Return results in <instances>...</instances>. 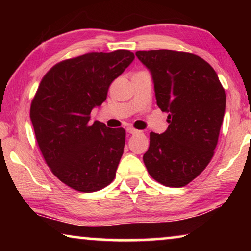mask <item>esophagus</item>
Instances as JSON below:
<instances>
[{
  "instance_id": "34e87169",
  "label": "esophagus",
  "mask_w": 251,
  "mask_h": 251,
  "mask_svg": "<svg viewBox=\"0 0 251 251\" xmlns=\"http://www.w3.org/2000/svg\"><path fill=\"white\" fill-rule=\"evenodd\" d=\"M126 131H127V133H128V134H131V135H133V134H137L139 130H137V129L133 128V127H127Z\"/></svg>"
}]
</instances>
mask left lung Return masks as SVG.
Returning a JSON list of instances; mask_svg holds the SVG:
<instances>
[{
    "mask_svg": "<svg viewBox=\"0 0 251 251\" xmlns=\"http://www.w3.org/2000/svg\"><path fill=\"white\" fill-rule=\"evenodd\" d=\"M154 80L158 107L168 113L167 130L151 133L144 164L167 187H184L207 167L223 124L226 94L210 64L197 55L171 50H138Z\"/></svg>",
    "mask_w": 251,
    "mask_h": 251,
    "instance_id": "obj_1",
    "label": "left lung"
}]
</instances>
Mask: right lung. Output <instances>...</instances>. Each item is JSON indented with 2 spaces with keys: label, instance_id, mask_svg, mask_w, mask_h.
Wrapping results in <instances>:
<instances>
[{
  "label": "right lung",
  "instance_id": "1",
  "mask_svg": "<svg viewBox=\"0 0 251 251\" xmlns=\"http://www.w3.org/2000/svg\"><path fill=\"white\" fill-rule=\"evenodd\" d=\"M134 58L117 50L65 59L44 75L32 100L29 116L42 155L54 175L77 192H97L116 176L126 131L92 124L90 115Z\"/></svg>",
  "mask_w": 251,
  "mask_h": 251
}]
</instances>
